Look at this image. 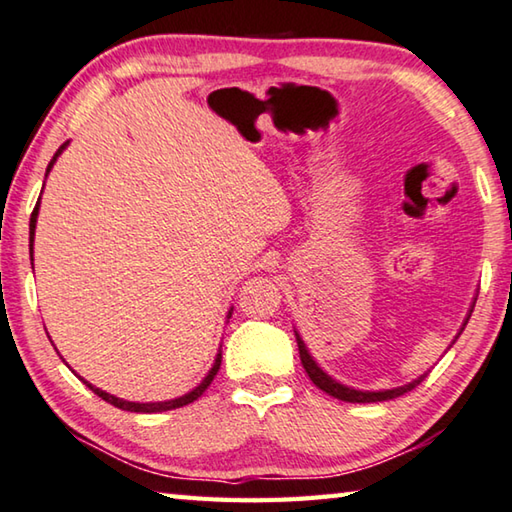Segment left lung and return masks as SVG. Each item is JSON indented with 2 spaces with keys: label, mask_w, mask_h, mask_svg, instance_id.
I'll return each mask as SVG.
<instances>
[{
  "label": "left lung",
  "mask_w": 512,
  "mask_h": 512,
  "mask_svg": "<svg viewBox=\"0 0 512 512\" xmlns=\"http://www.w3.org/2000/svg\"><path fill=\"white\" fill-rule=\"evenodd\" d=\"M472 311H474V302H472V307H470V314H467L465 323H463V327H461V332L465 329L467 320H470ZM461 332H458V336H461ZM458 336H456V339H458ZM296 341H298V350H300L302 368L307 370L309 379L314 381V384L320 388V391H325L327 395H332V397H336V400H343V402H359V404H366V402H386V400H395V397H400V395H404V393L413 391V388L418 386L424 377H427V372H424L422 377L413 379L411 384L400 386V388H391V391H354V388L339 384V381L332 379V377L327 375V372H323V370L318 368V363H316L314 359H311V354H309V350H307V345H305V341L300 339V334H298V332H296Z\"/></svg>",
  "instance_id": "obj_1"
}]
</instances>
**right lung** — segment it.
<instances>
[{
    "mask_svg": "<svg viewBox=\"0 0 512 512\" xmlns=\"http://www.w3.org/2000/svg\"><path fill=\"white\" fill-rule=\"evenodd\" d=\"M69 142H65V144H60V149L56 151V155H54V160L49 162V167H47V173L51 171V167H54V162H56V158L60 153H63V149L67 146ZM38 207H40V201L36 203V207H33V212H31V221H29V246H31V264H33V237H36V221H38ZM232 316V311L228 314V318ZM219 368H221V350H219V354H216V359H214V366H212V370L207 372V377L201 381V384H198L194 391H189L187 395H183V397H178V400H169V402H151V404H140V402H126V400H119V397H115V395H110V393H106V391H101V388H97V386H92V384H88V381H85V384H88V388L90 391L94 393V395H99L101 400H106L108 404H112V406H117V409H121V411H133V413H160V411H171V409H180V406H185V404H192L194 400H198V397H201L205 391H207V386L212 384V379L216 377V372H219Z\"/></svg>",
    "mask_w": 512,
    "mask_h": 512,
    "instance_id": "add662e5",
    "label": "right lung"
}]
</instances>
